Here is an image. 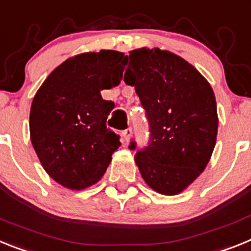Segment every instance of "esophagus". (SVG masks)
I'll return each instance as SVG.
<instances>
[{
  "mask_svg": "<svg viewBox=\"0 0 251 251\" xmlns=\"http://www.w3.org/2000/svg\"><path fill=\"white\" fill-rule=\"evenodd\" d=\"M131 136H132V130H131V128H126L125 131L123 132L124 141H125L126 144H127L128 141H130V139H131Z\"/></svg>",
  "mask_w": 251,
  "mask_h": 251,
  "instance_id": "esophagus-1",
  "label": "esophagus"
}]
</instances>
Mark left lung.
Instances as JSON below:
<instances>
[{"label": "left lung", "mask_w": 251, "mask_h": 251, "mask_svg": "<svg viewBox=\"0 0 251 251\" xmlns=\"http://www.w3.org/2000/svg\"><path fill=\"white\" fill-rule=\"evenodd\" d=\"M128 58L124 80L135 87L150 126L149 147L135 163L150 188L179 195L200 177L215 149V93L193 65L172 51L140 48Z\"/></svg>", "instance_id": "1"}]
</instances>
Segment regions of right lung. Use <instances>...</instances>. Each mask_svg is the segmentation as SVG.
Segmentation results:
<instances>
[{"instance_id":"add662e5","label":"right lung","mask_w":251,"mask_h":251,"mask_svg":"<svg viewBox=\"0 0 251 251\" xmlns=\"http://www.w3.org/2000/svg\"><path fill=\"white\" fill-rule=\"evenodd\" d=\"M127 55L116 50L87 51L58 65L35 93L30 139L49 177L72 191L99 182L121 145L106 127L115 107L102 89L120 84Z\"/></svg>"}]
</instances>
